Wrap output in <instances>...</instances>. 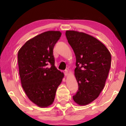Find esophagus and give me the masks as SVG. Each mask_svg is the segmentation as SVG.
<instances>
[{
  "label": "esophagus",
  "instance_id": "esophagus-1",
  "mask_svg": "<svg viewBox=\"0 0 126 126\" xmlns=\"http://www.w3.org/2000/svg\"><path fill=\"white\" fill-rule=\"evenodd\" d=\"M64 72V74H65V76H67L68 75V70H67V69L65 70Z\"/></svg>",
  "mask_w": 126,
  "mask_h": 126
}]
</instances>
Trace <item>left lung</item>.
<instances>
[{
    "label": "left lung",
    "instance_id": "obj_1",
    "mask_svg": "<svg viewBox=\"0 0 126 126\" xmlns=\"http://www.w3.org/2000/svg\"><path fill=\"white\" fill-rule=\"evenodd\" d=\"M65 35L76 57L74 76L79 88L73 99L78 105H87L97 98L105 86L111 55L102 42L88 34L67 31Z\"/></svg>",
    "mask_w": 126,
    "mask_h": 126
}]
</instances>
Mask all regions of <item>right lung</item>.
<instances>
[{
	"label": "right lung",
	"instance_id": "obj_1",
	"mask_svg": "<svg viewBox=\"0 0 126 126\" xmlns=\"http://www.w3.org/2000/svg\"><path fill=\"white\" fill-rule=\"evenodd\" d=\"M60 31L40 34L25 43L18 53L21 84L33 103L41 108L52 104L64 74L54 65L53 50Z\"/></svg>",
	"mask_w": 126,
	"mask_h": 126
}]
</instances>
